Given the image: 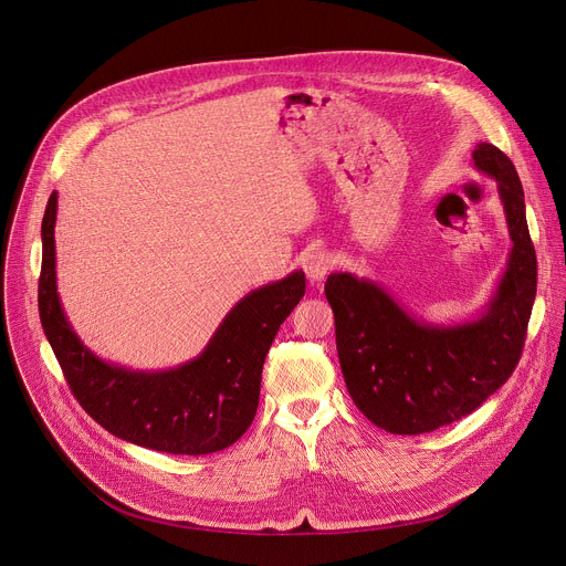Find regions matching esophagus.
<instances>
[{
    "mask_svg": "<svg viewBox=\"0 0 566 566\" xmlns=\"http://www.w3.org/2000/svg\"><path fill=\"white\" fill-rule=\"evenodd\" d=\"M334 269V255L327 251H313L304 260V273L311 282H322Z\"/></svg>",
    "mask_w": 566,
    "mask_h": 566,
    "instance_id": "34e87169",
    "label": "esophagus"
}]
</instances>
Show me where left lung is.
Returning a JSON list of instances; mask_svg holds the SVG:
<instances>
[{
  "label": "left lung",
  "instance_id": "1",
  "mask_svg": "<svg viewBox=\"0 0 566 566\" xmlns=\"http://www.w3.org/2000/svg\"><path fill=\"white\" fill-rule=\"evenodd\" d=\"M474 168L497 181L513 249L500 286L479 319L426 325L389 293L352 273H332L336 347L356 408L391 434H423L474 412L515 371L537 289L524 190L513 160L479 143Z\"/></svg>",
  "mask_w": 566,
  "mask_h": 566
}]
</instances>
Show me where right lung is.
Wrapping results in <instances>:
<instances>
[{"instance_id": "add662e5", "label": "right lung", "mask_w": 566, "mask_h": 566, "mask_svg": "<svg viewBox=\"0 0 566 566\" xmlns=\"http://www.w3.org/2000/svg\"><path fill=\"white\" fill-rule=\"evenodd\" d=\"M57 192L42 219L38 306L46 340L83 410L114 437L170 454H210L232 446L258 412L262 367L282 322L302 300L293 271L251 291L223 317L206 349L168 371H132L94 356L69 327L55 286Z\"/></svg>"}]
</instances>
